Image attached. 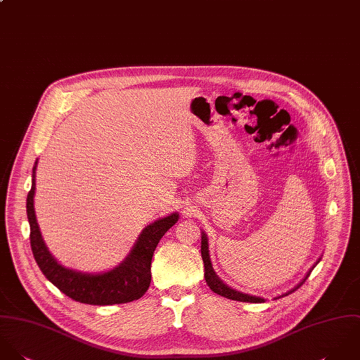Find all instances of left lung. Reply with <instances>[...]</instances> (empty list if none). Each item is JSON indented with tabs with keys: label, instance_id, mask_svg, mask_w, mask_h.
<instances>
[{
	"label": "left lung",
	"instance_id": "8db88e82",
	"mask_svg": "<svg viewBox=\"0 0 360 360\" xmlns=\"http://www.w3.org/2000/svg\"><path fill=\"white\" fill-rule=\"evenodd\" d=\"M202 259H203V263H205V278H206V283L207 285L210 287V289H213L216 293L224 296V297H228V299H232V300H239V302H249V303H262L264 302L263 297H257V296H252V295H246V293H242L239 290H235L232 288L226 287L214 273L213 270V266H212V262H210V256H209V243H207V238L206 235L203 233L202 236ZM311 270L309 271V274L306 276V278L310 276ZM306 278L297 285V288L300 287Z\"/></svg>",
	"mask_w": 360,
	"mask_h": 360
}]
</instances>
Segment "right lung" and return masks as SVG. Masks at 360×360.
I'll return each mask as SVG.
<instances>
[{
	"instance_id": "obj_1",
	"label": "right lung",
	"mask_w": 360,
	"mask_h": 360,
	"mask_svg": "<svg viewBox=\"0 0 360 360\" xmlns=\"http://www.w3.org/2000/svg\"><path fill=\"white\" fill-rule=\"evenodd\" d=\"M36 165L33 167L32 189L27 193L26 212L30 224L32 252L46 278L67 296L80 303L105 306L141 299L150 287V266L154 250L162 235L178 221L179 216L175 213L147 225L127 260L108 273L91 276L68 270L58 264L47 250L36 221L33 206Z\"/></svg>"
}]
</instances>
